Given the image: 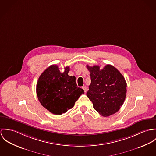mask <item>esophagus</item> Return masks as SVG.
<instances>
[{"instance_id": "1", "label": "esophagus", "mask_w": 156, "mask_h": 156, "mask_svg": "<svg viewBox=\"0 0 156 156\" xmlns=\"http://www.w3.org/2000/svg\"><path fill=\"white\" fill-rule=\"evenodd\" d=\"M82 88H83V89L84 90V92H85V93H86L87 91V87L86 86H83Z\"/></svg>"}]
</instances>
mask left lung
<instances>
[{
    "mask_svg": "<svg viewBox=\"0 0 156 156\" xmlns=\"http://www.w3.org/2000/svg\"><path fill=\"white\" fill-rule=\"evenodd\" d=\"M91 84L87 96L94 109L104 117L111 115L120 109L126 96L127 84L122 75L114 66H89Z\"/></svg>",
    "mask_w": 156,
    "mask_h": 156,
    "instance_id": "8db88e82",
    "label": "left lung"
}]
</instances>
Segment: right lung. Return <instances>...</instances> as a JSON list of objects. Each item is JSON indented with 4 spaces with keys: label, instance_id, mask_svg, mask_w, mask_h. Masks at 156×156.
Masks as SVG:
<instances>
[{
    "label": "right lung",
    "instance_id": "obj_1",
    "mask_svg": "<svg viewBox=\"0 0 156 156\" xmlns=\"http://www.w3.org/2000/svg\"><path fill=\"white\" fill-rule=\"evenodd\" d=\"M69 70V66H66L61 72L57 65H52L42 73L37 82L38 100L53 114L65 113L84 93L83 89L77 86L75 77L68 75Z\"/></svg>",
    "mask_w": 156,
    "mask_h": 156
}]
</instances>
